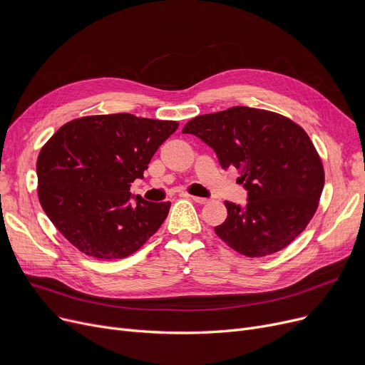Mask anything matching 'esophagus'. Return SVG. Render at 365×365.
Wrapping results in <instances>:
<instances>
[{"label": "esophagus", "mask_w": 365, "mask_h": 365, "mask_svg": "<svg viewBox=\"0 0 365 365\" xmlns=\"http://www.w3.org/2000/svg\"><path fill=\"white\" fill-rule=\"evenodd\" d=\"M192 198V201H195L197 204H205V202H208V200L207 198H202V197H190Z\"/></svg>", "instance_id": "obj_1"}]
</instances>
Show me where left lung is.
Instances as JSON below:
<instances>
[{"mask_svg": "<svg viewBox=\"0 0 365 365\" xmlns=\"http://www.w3.org/2000/svg\"><path fill=\"white\" fill-rule=\"evenodd\" d=\"M204 140L223 168L235 167L248 190L240 207L226 201L217 237L247 257L274 255L293 242L314 217L324 167L312 140L281 113L248 106L200 115L182 130Z\"/></svg>", "mask_w": 365, "mask_h": 365, "instance_id": "8db88e82", "label": "left lung"}]
</instances>
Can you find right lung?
I'll return each instance as SVG.
<instances>
[{
	"mask_svg": "<svg viewBox=\"0 0 365 365\" xmlns=\"http://www.w3.org/2000/svg\"><path fill=\"white\" fill-rule=\"evenodd\" d=\"M179 127L131 113L88 115L57 130L36 160L38 200L53 225L90 257L124 259L155 234L170 201L130 204V183Z\"/></svg>",
	"mask_w": 365,
	"mask_h": 365,
	"instance_id": "1",
	"label": "right lung"
}]
</instances>
